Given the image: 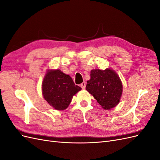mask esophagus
I'll use <instances>...</instances> for the list:
<instances>
[{
	"instance_id": "1",
	"label": "esophagus",
	"mask_w": 160,
	"mask_h": 160,
	"mask_svg": "<svg viewBox=\"0 0 160 160\" xmlns=\"http://www.w3.org/2000/svg\"><path fill=\"white\" fill-rule=\"evenodd\" d=\"M80 86H81V88L83 89H84L85 88V87H86V83L85 82H83V83H82L81 85H80Z\"/></svg>"
}]
</instances>
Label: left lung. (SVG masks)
I'll return each mask as SVG.
<instances>
[{"mask_svg":"<svg viewBox=\"0 0 160 160\" xmlns=\"http://www.w3.org/2000/svg\"><path fill=\"white\" fill-rule=\"evenodd\" d=\"M122 88L119 76L110 69L91 70V79L86 85V90L105 109H110L118 104Z\"/></svg>","mask_w":160,"mask_h":160,"instance_id":"left-lung-1","label":"left lung"}]
</instances>
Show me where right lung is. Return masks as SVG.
I'll list each match as a JSON object with an SVG mask.
<instances>
[{"mask_svg": "<svg viewBox=\"0 0 160 160\" xmlns=\"http://www.w3.org/2000/svg\"><path fill=\"white\" fill-rule=\"evenodd\" d=\"M81 89L69 75L59 69L48 71L42 85L45 99L57 110H64L68 108L72 96Z\"/></svg>", "mask_w": 160, "mask_h": 160, "instance_id": "right-lung-1", "label": "right lung"}]
</instances>
